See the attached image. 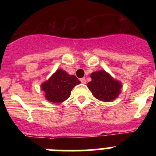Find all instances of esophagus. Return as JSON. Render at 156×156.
Returning a JSON list of instances; mask_svg holds the SVG:
<instances>
[{"instance_id":"esophagus-1","label":"esophagus","mask_w":156,"mask_h":156,"mask_svg":"<svg viewBox=\"0 0 156 156\" xmlns=\"http://www.w3.org/2000/svg\"><path fill=\"white\" fill-rule=\"evenodd\" d=\"M80 81H81V82L82 83V84H86V79L84 78H82L80 79Z\"/></svg>"}]
</instances>
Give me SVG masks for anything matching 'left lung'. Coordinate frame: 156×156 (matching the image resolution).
I'll list each match as a JSON object with an SVG mask.
<instances>
[{
	"label": "left lung",
	"instance_id": "8db88e82",
	"mask_svg": "<svg viewBox=\"0 0 156 156\" xmlns=\"http://www.w3.org/2000/svg\"><path fill=\"white\" fill-rule=\"evenodd\" d=\"M90 78L92 80L87 84V87L98 100L109 102L117 98L120 94L122 84L112 78L105 71L93 72Z\"/></svg>",
	"mask_w": 156,
	"mask_h": 156
}]
</instances>
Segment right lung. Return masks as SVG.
I'll list each match as a JSON object with an SVG mask.
<instances>
[{"mask_svg":"<svg viewBox=\"0 0 156 156\" xmlns=\"http://www.w3.org/2000/svg\"><path fill=\"white\" fill-rule=\"evenodd\" d=\"M80 83L75 75H69L65 71L58 69L48 81L41 84V90L49 101L62 103L69 98L72 90Z\"/></svg>","mask_w":156,"mask_h":156,"instance_id":"1","label":"right lung"}]
</instances>
